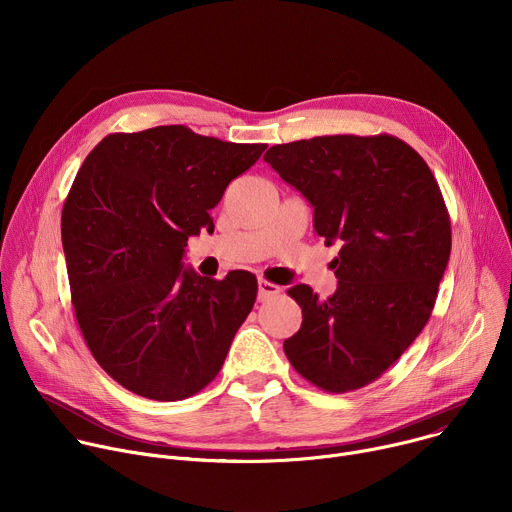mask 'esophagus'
<instances>
[{"mask_svg": "<svg viewBox=\"0 0 512 512\" xmlns=\"http://www.w3.org/2000/svg\"><path fill=\"white\" fill-rule=\"evenodd\" d=\"M257 285H259V291H257V300H259V302H265V300L277 296L279 291H281L279 285H275V283H271V281H267V279H259Z\"/></svg>", "mask_w": 512, "mask_h": 512, "instance_id": "obj_1", "label": "esophagus"}]
</instances>
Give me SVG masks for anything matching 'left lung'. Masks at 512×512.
<instances>
[{"label":"left lung","instance_id":"left-lung-1","mask_svg":"<svg viewBox=\"0 0 512 512\" xmlns=\"http://www.w3.org/2000/svg\"><path fill=\"white\" fill-rule=\"evenodd\" d=\"M267 164L314 206L338 289H287L302 328L283 342L306 381L348 393L377 381L427 324L452 249L450 214L425 160L399 137L320 135L273 145Z\"/></svg>","mask_w":512,"mask_h":512}]
</instances>
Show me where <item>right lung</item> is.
<instances>
[{"label": "right lung", "mask_w": 512, "mask_h": 512, "mask_svg": "<svg viewBox=\"0 0 512 512\" xmlns=\"http://www.w3.org/2000/svg\"><path fill=\"white\" fill-rule=\"evenodd\" d=\"M265 148L160 125L111 133L83 162L60 223L70 298L91 354L127 391L180 401L221 371L257 279L202 277L182 255Z\"/></svg>", "instance_id": "add662e5"}]
</instances>
